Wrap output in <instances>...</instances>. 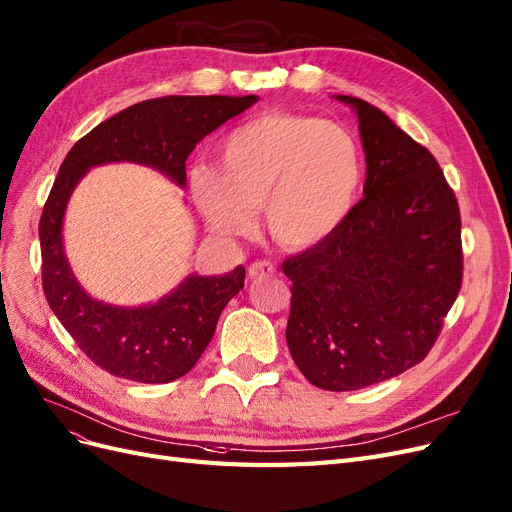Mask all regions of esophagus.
<instances>
[{
  "label": "esophagus",
  "instance_id": "obj_1",
  "mask_svg": "<svg viewBox=\"0 0 512 512\" xmlns=\"http://www.w3.org/2000/svg\"><path fill=\"white\" fill-rule=\"evenodd\" d=\"M274 274H276L274 263H272V261H266V259H261V261L251 263V268H249V276H251L253 280L268 278V276H274Z\"/></svg>",
  "mask_w": 512,
  "mask_h": 512
}]
</instances>
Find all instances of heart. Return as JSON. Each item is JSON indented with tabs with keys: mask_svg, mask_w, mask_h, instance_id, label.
<instances>
[{
	"mask_svg": "<svg viewBox=\"0 0 512 512\" xmlns=\"http://www.w3.org/2000/svg\"><path fill=\"white\" fill-rule=\"evenodd\" d=\"M219 173L192 170L194 204L219 234L238 236L263 208L270 236L289 249H308L339 230L361 194L365 162L342 126L310 116L270 113L225 135Z\"/></svg>",
	"mask_w": 512,
	"mask_h": 512,
	"instance_id": "heart-1",
	"label": "heart"
}]
</instances>
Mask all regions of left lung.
<instances>
[{
    "mask_svg": "<svg viewBox=\"0 0 512 512\" xmlns=\"http://www.w3.org/2000/svg\"><path fill=\"white\" fill-rule=\"evenodd\" d=\"M356 109L363 198L327 240L282 261L287 344L306 380L361 390L422 363L462 287V221L439 162L382 109Z\"/></svg>",
    "mask_w": 512,
    "mask_h": 512,
    "instance_id": "left-lung-1",
    "label": "left lung"
}]
</instances>
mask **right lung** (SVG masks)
Returning a JSON list of instances; mask_svg holds the SVG:
<instances>
[{"label": "right lung", "instance_id": "obj_1", "mask_svg": "<svg viewBox=\"0 0 512 512\" xmlns=\"http://www.w3.org/2000/svg\"><path fill=\"white\" fill-rule=\"evenodd\" d=\"M257 103L249 97H162L130 105L75 143L59 168L40 219L42 287L75 344L107 373L141 384H168L192 369L217 320L244 287V268L189 276L158 304L116 308L92 299L63 251V217L73 187L90 166L137 162L185 185V160L208 132Z\"/></svg>", "mask_w": 512, "mask_h": 512}]
</instances>
